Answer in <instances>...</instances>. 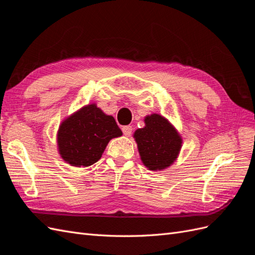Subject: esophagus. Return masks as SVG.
<instances>
[{
  "label": "esophagus",
  "instance_id": "obj_1",
  "mask_svg": "<svg viewBox=\"0 0 255 255\" xmlns=\"http://www.w3.org/2000/svg\"><path fill=\"white\" fill-rule=\"evenodd\" d=\"M122 132H123V134H125L126 136H130V134H132V132H133V128H132V127L130 126H126V127H123L122 128Z\"/></svg>",
  "mask_w": 255,
  "mask_h": 255
}]
</instances>
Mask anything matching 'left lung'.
Masks as SVG:
<instances>
[{
    "label": "left lung",
    "mask_w": 255,
    "mask_h": 255,
    "mask_svg": "<svg viewBox=\"0 0 255 255\" xmlns=\"http://www.w3.org/2000/svg\"><path fill=\"white\" fill-rule=\"evenodd\" d=\"M144 123V128L134 133L140 158L149 170H164L177 158L182 137L171 123L158 114L146 116Z\"/></svg>",
    "instance_id": "8db88e82"
}]
</instances>
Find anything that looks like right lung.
<instances>
[{"label":"right lung","instance_id":"add662e5","mask_svg":"<svg viewBox=\"0 0 255 255\" xmlns=\"http://www.w3.org/2000/svg\"><path fill=\"white\" fill-rule=\"evenodd\" d=\"M122 135L113 116L89 104L69 116L57 132L58 152L66 163L88 167L101 158L111 139Z\"/></svg>","mask_w":255,"mask_h":255}]
</instances>
